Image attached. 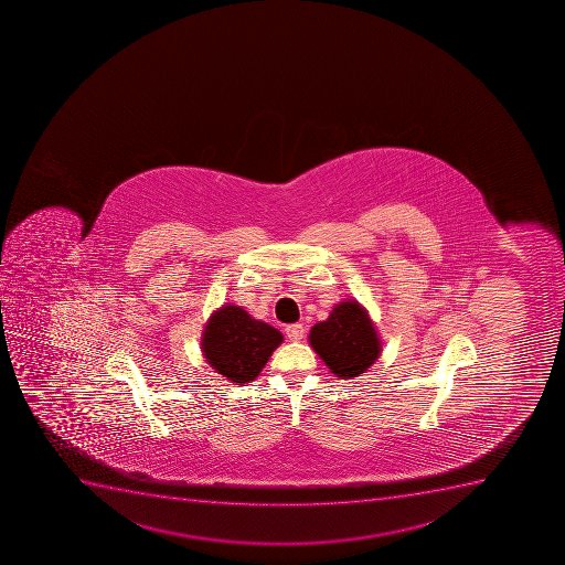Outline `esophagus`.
<instances>
[{"label": "esophagus", "instance_id": "1", "mask_svg": "<svg viewBox=\"0 0 565 565\" xmlns=\"http://www.w3.org/2000/svg\"><path fill=\"white\" fill-rule=\"evenodd\" d=\"M286 338L290 339V341H301L305 338V327L302 324H288L286 327Z\"/></svg>", "mask_w": 565, "mask_h": 565}]
</instances>
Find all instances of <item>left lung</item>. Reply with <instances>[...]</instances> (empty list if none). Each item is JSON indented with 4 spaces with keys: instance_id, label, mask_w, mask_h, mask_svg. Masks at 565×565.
I'll return each mask as SVG.
<instances>
[{
    "instance_id": "left-lung-1",
    "label": "left lung",
    "mask_w": 565,
    "mask_h": 565,
    "mask_svg": "<svg viewBox=\"0 0 565 565\" xmlns=\"http://www.w3.org/2000/svg\"><path fill=\"white\" fill-rule=\"evenodd\" d=\"M310 344L328 369L343 380L363 374L381 352L374 324L355 301L341 302L327 321L317 322L311 328Z\"/></svg>"
}]
</instances>
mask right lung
<instances>
[{
	"instance_id": "obj_1",
	"label": "right lung",
	"mask_w": 565,
	"mask_h": 565,
	"mask_svg": "<svg viewBox=\"0 0 565 565\" xmlns=\"http://www.w3.org/2000/svg\"><path fill=\"white\" fill-rule=\"evenodd\" d=\"M282 343L279 330L238 308L222 306L202 335V352L218 374L233 383H249L260 374L269 355Z\"/></svg>"
}]
</instances>
